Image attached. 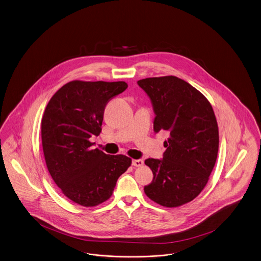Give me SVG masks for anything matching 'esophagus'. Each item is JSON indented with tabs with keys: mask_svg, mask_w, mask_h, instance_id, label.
I'll use <instances>...</instances> for the list:
<instances>
[{
	"mask_svg": "<svg viewBox=\"0 0 261 261\" xmlns=\"http://www.w3.org/2000/svg\"><path fill=\"white\" fill-rule=\"evenodd\" d=\"M143 164H144V161L142 159H134L132 161V165H134L136 167H141L143 166Z\"/></svg>",
	"mask_w": 261,
	"mask_h": 261,
	"instance_id": "34e87169",
	"label": "esophagus"
}]
</instances>
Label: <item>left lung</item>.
Here are the masks:
<instances>
[{
  "mask_svg": "<svg viewBox=\"0 0 261 261\" xmlns=\"http://www.w3.org/2000/svg\"><path fill=\"white\" fill-rule=\"evenodd\" d=\"M151 100L155 132L167 131L163 159L148 158L153 174L144 190L157 204L176 208L196 198L206 187L219 151V126L208 99L174 75L138 81Z\"/></svg>",
  "mask_w": 261,
  "mask_h": 261,
  "instance_id": "left-lung-1",
  "label": "left lung"
}]
</instances>
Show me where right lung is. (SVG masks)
<instances>
[{
	"label": "right lung",
	"mask_w": 261,
	"mask_h": 261,
	"mask_svg": "<svg viewBox=\"0 0 261 261\" xmlns=\"http://www.w3.org/2000/svg\"><path fill=\"white\" fill-rule=\"evenodd\" d=\"M125 82L73 81L53 95L42 118V143L46 167L67 198L95 207L113 194L117 178L131 166L123 154L110 155L91 146L102 131L105 108L122 93Z\"/></svg>",
	"instance_id": "right-lung-1"
}]
</instances>
